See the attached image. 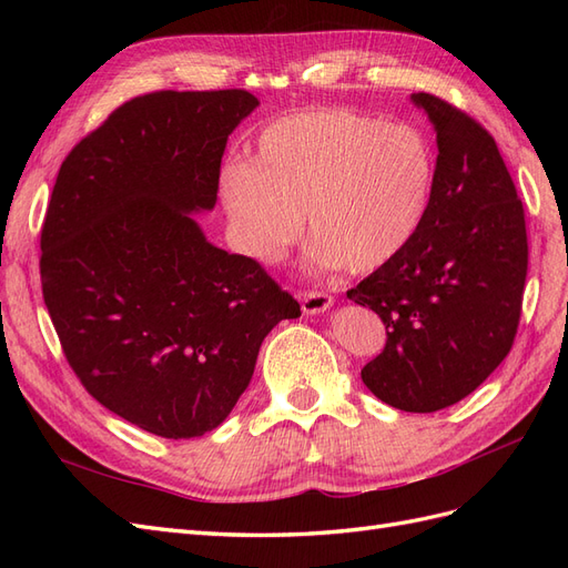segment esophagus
Listing matches in <instances>:
<instances>
[{"label":"esophagus","instance_id":"esophagus-1","mask_svg":"<svg viewBox=\"0 0 568 568\" xmlns=\"http://www.w3.org/2000/svg\"><path fill=\"white\" fill-rule=\"evenodd\" d=\"M334 305V298L329 294H324V291H305L301 294V307L305 315H322L329 311Z\"/></svg>","mask_w":568,"mask_h":568}]
</instances>
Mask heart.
Masks as SVG:
<instances>
[{
	"instance_id": "1",
	"label": "heart",
	"mask_w": 568,
	"mask_h": 568,
	"mask_svg": "<svg viewBox=\"0 0 568 568\" xmlns=\"http://www.w3.org/2000/svg\"><path fill=\"white\" fill-rule=\"evenodd\" d=\"M436 184V153L412 125L351 109H303L272 120L248 161H227L217 192L234 246L280 263L303 230L315 267L372 272L419 232Z\"/></svg>"
}]
</instances>
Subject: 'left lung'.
I'll use <instances>...</instances> for the list:
<instances>
[{
    "instance_id": "left-lung-1",
    "label": "left lung",
    "mask_w": 568,
    "mask_h": 568,
    "mask_svg": "<svg viewBox=\"0 0 568 568\" xmlns=\"http://www.w3.org/2000/svg\"><path fill=\"white\" fill-rule=\"evenodd\" d=\"M436 130V184L407 248L348 291L386 324L363 369L390 407L436 412L467 398L507 357L528 270L524 205L493 136L467 113L417 92Z\"/></svg>"
}]
</instances>
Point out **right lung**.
<instances>
[{
  "mask_svg": "<svg viewBox=\"0 0 568 568\" xmlns=\"http://www.w3.org/2000/svg\"><path fill=\"white\" fill-rule=\"evenodd\" d=\"M244 90L136 97L68 153L42 227V294L82 386L161 438L230 417L263 338L301 317L246 255L205 239Z\"/></svg>",
  "mask_w": 568,
  "mask_h": 568,
  "instance_id": "obj_1",
  "label": "right lung"
}]
</instances>
